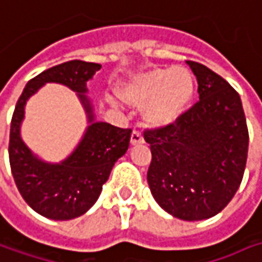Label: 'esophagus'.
Segmentation results:
<instances>
[{
    "mask_svg": "<svg viewBox=\"0 0 262 262\" xmlns=\"http://www.w3.org/2000/svg\"><path fill=\"white\" fill-rule=\"evenodd\" d=\"M130 143L132 145H138V143H143V136L142 133L139 130H133L130 136Z\"/></svg>",
    "mask_w": 262,
    "mask_h": 262,
    "instance_id": "esophagus-1",
    "label": "esophagus"
}]
</instances>
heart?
Segmentation results:
<instances>
[{"label": "heart", "instance_id": "heart-1", "mask_svg": "<svg viewBox=\"0 0 262 262\" xmlns=\"http://www.w3.org/2000/svg\"><path fill=\"white\" fill-rule=\"evenodd\" d=\"M195 89L193 74L177 66L135 76L121 88L120 95L132 105H145V120L160 127L176 123L186 113Z\"/></svg>", "mask_w": 262, "mask_h": 262}]
</instances>
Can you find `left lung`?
I'll list each match as a JSON object with an SVG mask.
<instances>
[{
    "instance_id": "obj_1",
    "label": "left lung",
    "mask_w": 262,
    "mask_h": 262,
    "mask_svg": "<svg viewBox=\"0 0 262 262\" xmlns=\"http://www.w3.org/2000/svg\"><path fill=\"white\" fill-rule=\"evenodd\" d=\"M199 101L176 123L145 129L154 199L180 220H205L232 201L244 177L248 126L239 94L220 74L188 61Z\"/></svg>"
}]
</instances>
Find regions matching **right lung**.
<instances>
[{"instance_id": "obj_1", "label": "right lung", "mask_w": 262, "mask_h": 262, "mask_svg": "<svg viewBox=\"0 0 262 262\" xmlns=\"http://www.w3.org/2000/svg\"><path fill=\"white\" fill-rule=\"evenodd\" d=\"M99 69V64L80 60L54 66L29 80L13 113L8 142L11 173L29 207L47 219L72 220L85 214L97 202L114 163L129 148L132 129L94 121L92 105L85 95L86 82ZM48 81L61 83L77 92L91 121L82 142L60 165L40 162L19 138L26 101Z\"/></svg>"}]
</instances>
